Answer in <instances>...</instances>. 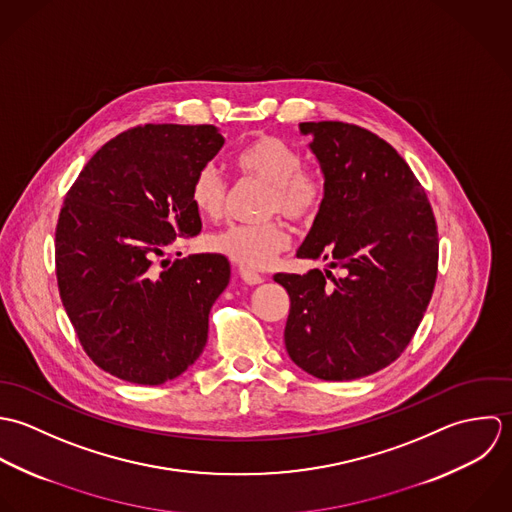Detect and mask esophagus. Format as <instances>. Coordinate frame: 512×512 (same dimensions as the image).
Returning <instances> with one entry per match:
<instances>
[{
  "mask_svg": "<svg viewBox=\"0 0 512 512\" xmlns=\"http://www.w3.org/2000/svg\"><path fill=\"white\" fill-rule=\"evenodd\" d=\"M239 275H241V279H243L247 285H259V283H263V277H261L259 273L251 271V269L241 267V269H239Z\"/></svg>",
  "mask_w": 512,
  "mask_h": 512,
  "instance_id": "obj_1",
  "label": "esophagus"
}]
</instances>
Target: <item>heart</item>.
<instances>
[{"label":"heart","instance_id":"heart-1","mask_svg":"<svg viewBox=\"0 0 512 512\" xmlns=\"http://www.w3.org/2000/svg\"><path fill=\"white\" fill-rule=\"evenodd\" d=\"M235 166L243 176L269 186L265 200L267 215H283L293 223L312 221L326 200V182L316 170L303 168V154L283 138L259 136L243 146L235 156ZM196 211L207 219H217L227 200V184L215 166H202L190 188ZM291 243L281 221L257 225H227L207 241L219 253L245 269H265Z\"/></svg>","mask_w":512,"mask_h":512}]
</instances>
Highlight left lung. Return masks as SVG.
Returning a JSON list of instances; mask_svg holds the SVG:
<instances>
[{"instance_id": "left-lung-1", "label": "left lung", "mask_w": 512, "mask_h": 512, "mask_svg": "<svg viewBox=\"0 0 512 512\" xmlns=\"http://www.w3.org/2000/svg\"><path fill=\"white\" fill-rule=\"evenodd\" d=\"M320 162L326 200L297 251L332 271L277 273L291 299L285 346L314 378L370 376L406 350L437 279V223L406 160L356 124L301 122Z\"/></svg>"}]
</instances>
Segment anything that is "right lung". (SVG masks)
I'll return each mask as SVG.
<instances>
[{
  "mask_svg": "<svg viewBox=\"0 0 512 512\" xmlns=\"http://www.w3.org/2000/svg\"><path fill=\"white\" fill-rule=\"evenodd\" d=\"M213 124H144L120 132L87 162L55 229L63 307L87 356L104 372L160 386L204 352L207 316L229 283L217 253L166 259L202 219L196 172L223 146Z\"/></svg>",
  "mask_w": 512,
  "mask_h": 512,
  "instance_id": "add662e5",
  "label": "right lung"
}]
</instances>
